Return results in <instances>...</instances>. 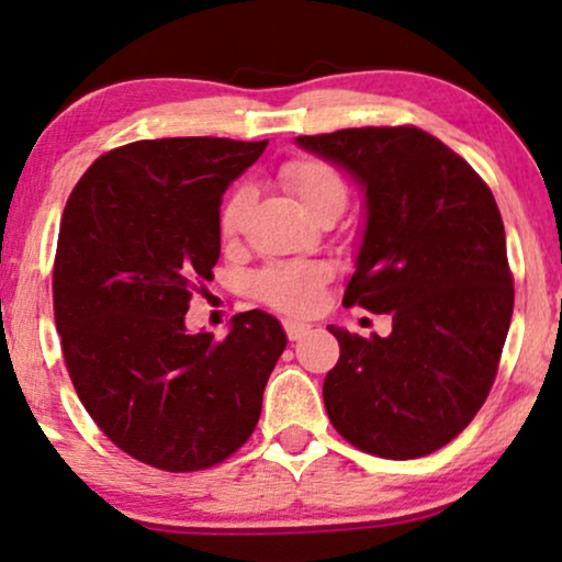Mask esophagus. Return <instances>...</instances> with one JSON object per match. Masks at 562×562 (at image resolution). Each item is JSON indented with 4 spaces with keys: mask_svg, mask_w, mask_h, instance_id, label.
I'll return each instance as SVG.
<instances>
[{
    "mask_svg": "<svg viewBox=\"0 0 562 562\" xmlns=\"http://www.w3.org/2000/svg\"><path fill=\"white\" fill-rule=\"evenodd\" d=\"M285 331H288V339L290 341H297V339H303V336L311 331V326L308 324H301V321H285Z\"/></svg>",
    "mask_w": 562,
    "mask_h": 562,
    "instance_id": "esophagus-1",
    "label": "esophagus"
}]
</instances>
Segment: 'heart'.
Wrapping results in <instances>:
<instances>
[{
	"label": "heart",
	"mask_w": 562,
	"mask_h": 562,
	"mask_svg": "<svg viewBox=\"0 0 562 562\" xmlns=\"http://www.w3.org/2000/svg\"><path fill=\"white\" fill-rule=\"evenodd\" d=\"M282 184L311 218L324 211H344L347 184L331 164L318 159H297L280 169ZM254 203L251 187H238L223 203L221 234L231 238L241 231L246 213ZM326 269L321 265H274L257 277V290L269 305L288 313H311L321 301Z\"/></svg>",
	"instance_id": "heart-1"
}]
</instances>
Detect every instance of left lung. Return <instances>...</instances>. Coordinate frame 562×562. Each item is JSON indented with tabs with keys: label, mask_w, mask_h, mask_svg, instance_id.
I'll use <instances>...</instances> for the list:
<instances>
[{
	"label": "left lung",
	"mask_w": 562,
	"mask_h": 562,
	"mask_svg": "<svg viewBox=\"0 0 562 562\" xmlns=\"http://www.w3.org/2000/svg\"><path fill=\"white\" fill-rule=\"evenodd\" d=\"M359 187L364 226L344 305L387 313V336L328 326L341 355L324 380L334 429L359 450L424 458L488 398L514 311L498 205L481 177L418 128L297 136Z\"/></svg>",
	"instance_id": "obj_1"
}]
</instances>
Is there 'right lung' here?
<instances>
[{
    "label": "right lung",
    "instance_id": "right-lung-1",
    "mask_svg": "<svg viewBox=\"0 0 562 562\" xmlns=\"http://www.w3.org/2000/svg\"><path fill=\"white\" fill-rule=\"evenodd\" d=\"M267 140H136L97 159L64 207L56 328L71 383L110 442L192 473L234 454L261 414L288 336L265 311L228 336L187 331L192 290L221 257V198Z\"/></svg>",
    "mask_w": 562,
    "mask_h": 562
}]
</instances>
